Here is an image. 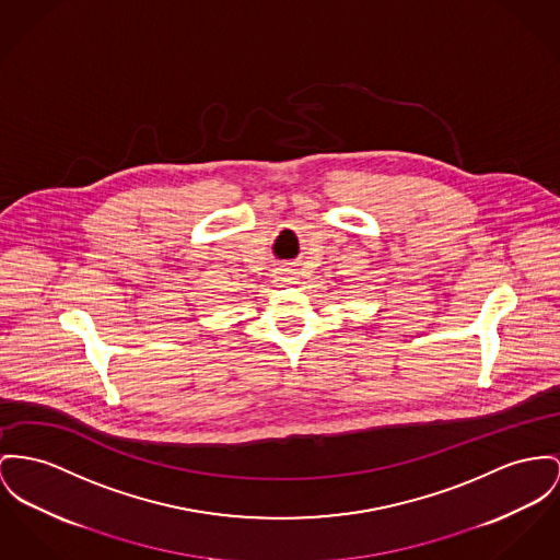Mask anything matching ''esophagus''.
Returning a JSON list of instances; mask_svg holds the SVG:
<instances>
[{"label":"esophagus","instance_id":"1","mask_svg":"<svg viewBox=\"0 0 560 560\" xmlns=\"http://www.w3.org/2000/svg\"><path fill=\"white\" fill-rule=\"evenodd\" d=\"M276 278H278V282H282V284H295L298 271L291 269V267H284V269H278V271H276Z\"/></svg>","mask_w":560,"mask_h":560}]
</instances>
